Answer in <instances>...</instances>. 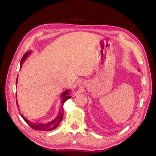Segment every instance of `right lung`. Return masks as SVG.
<instances>
[{"label": "right lung", "instance_id": "1", "mask_svg": "<svg viewBox=\"0 0 156 156\" xmlns=\"http://www.w3.org/2000/svg\"><path fill=\"white\" fill-rule=\"evenodd\" d=\"M31 53V51H29V52H27V53L23 55V58L21 60V68L22 66V64L24 62V60L27 58V57L28 56V55H29ZM17 78L16 79V84L17 83ZM69 94V90H66L64 91L62 95H61V98H62V101H61V107L60 108V111L58 112V115H57L55 119H53V120H51L49 122H47V123H33V122H31L30 121H29V120H27L26 118H25L24 116H23V115H21V113L20 112V115L21 116V117L23 118L24 120L27 122V123L29 124V126H30L32 129H36V130H38V131H49L51 130H53L54 129H55L56 127L58 126V124L60 123V122L62 121V118H63V115H64V108H63V105L64 103H65V101L68 100V99H69L71 98L70 96L68 95ZM19 110V108H18Z\"/></svg>", "mask_w": 156, "mask_h": 156}]
</instances>
